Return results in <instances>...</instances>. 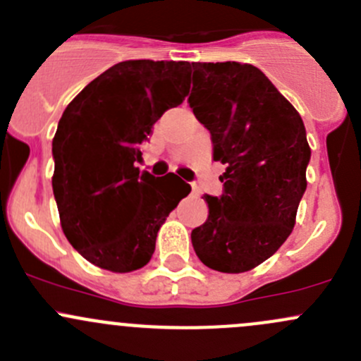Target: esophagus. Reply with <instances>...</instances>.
<instances>
[{"label":"esophagus","mask_w":361,"mask_h":361,"mask_svg":"<svg viewBox=\"0 0 361 361\" xmlns=\"http://www.w3.org/2000/svg\"><path fill=\"white\" fill-rule=\"evenodd\" d=\"M192 190H194V192H197V187H195L194 183H192Z\"/></svg>","instance_id":"obj_1"}]
</instances>
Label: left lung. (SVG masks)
<instances>
[{"instance_id": "left-lung-1", "label": "left lung", "mask_w": 361, "mask_h": 361, "mask_svg": "<svg viewBox=\"0 0 361 361\" xmlns=\"http://www.w3.org/2000/svg\"><path fill=\"white\" fill-rule=\"evenodd\" d=\"M192 68L188 104L209 130L213 159L227 166L224 194L204 195L209 214L192 246L209 269L238 274L292 234L311 148L300 115L260 69L231 61Z\"/></svg>"}]
</instances>
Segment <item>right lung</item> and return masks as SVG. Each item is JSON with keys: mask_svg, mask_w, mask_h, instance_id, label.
<instances>
[{"mask_svg": "<svg viewBox=\"0 0 361 361\" xmlns=\"http://www.w3.org/2000/svg\"><path fill=\"white\" fill-rule=\"evenodd\" d=\"M190 63L123 61L89 83L64 110L52 141V188L71 246L90 264L130 272L150 262L155 239L190 194L169 173H140V145L164 111L190 90Z\"/></svg>", "mask_w": 361, "mask_h": 361, "instance_id": "obj_1", "label": "right lung"}]
</instances>
